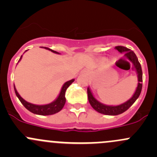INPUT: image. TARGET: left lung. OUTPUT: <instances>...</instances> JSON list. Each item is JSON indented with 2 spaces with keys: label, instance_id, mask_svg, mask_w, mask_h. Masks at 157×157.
Masks as SVG:
<instances>
[{
  "label": "left lung",
  "instance_id": "left-lung-1",
  "mask_svg": "<svg viewBox=\"0 0 157 157\" xmlns=\"http://www.w3.org/2000/svg\"><path fill=\"white\" fill-rule=\"evenodd\" d=\"M115 48L116 49V50H118L120 53H124V57L127 58L130 61V62L132 64V65L134 66L136 71V74H137V82H138V83H137V88H136V90L134 91L133 96H131L128 100L126 101V102L117 105H105V104H103L102 103V102H99V101H98L97 99L95 98V96H93L90 88L88 86V100L90 104L91 105V106L93 107L96 112L106 115H118L123 113V112H124L125 111H127L128 109L134 103V102L138 99L142 90L143 74H142L141 66H140V64L139 63L138 59H137L135 53H134L133 51H131V49L124 46H116Z\"/></svg>",
  "mask_w": 157,
  "mask_h": 157
}]
</instances>
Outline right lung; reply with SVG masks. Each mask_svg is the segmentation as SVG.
Listing matches in <instances>:
<instances>
[{"mask_svg":"<svg viewBox=\"0 0 157 157\" xmlns=\"http://www.w3.org/2000/svg\"><path fill=\"white\" fill-rule=\"evenodd\" d=\"M42 48H44V47H42ZM45 48L47 49V50L51 51V52H53V53L60 54L58 53V52H55V51L54 50H52V49L48 48ZM22 58H23V55H21L19 61L22 59ZM74 81V79H72V80L65 82V83H64V85L62 86V87H61V91H60L58 97H57L53 102H50V103L48 104H45V105H36V104L30 103V102H27V101H26L24 99H23V98L20 96V95L19 94L18 92H17V89H16L15 85L14 84H13V86H14V91H15V93L16 95H17V97H18V99H20L21 103L24 105L25 108L28 109L29 112H33V114H36V115H54V114L55 113H58V112H60V111L63 109V107H64V104H65L66 102V98H65L66 90H67V89L69 87L70 85H71Z\"/></svg>","mask_w":157,"mask_h":157,"instance_id":"1","label":"right lung"}]
</instances>
